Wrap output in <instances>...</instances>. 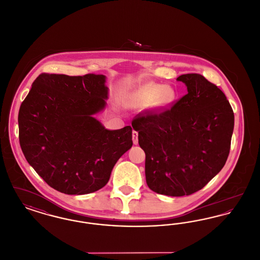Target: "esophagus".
<instances>
[{
  "label": "esophagus",
  "mask_w": 260,
  "mask_h": 260,
  "mask_svg": "<svg viewBox=\"0 0 260 260\" xmlns=\"http://www.w3.org/2000/svg\"><path fill=\"white\" fill-rule=\"evenodd\" d=\"M133 141H134V144H137L138 143V133L136 131L133 132Z\"/></svg>",
  "instance_id": "obj_1"
}]
</instances>
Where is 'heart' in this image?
Wrapping results in <instances>:
<instances>
[{"instance_id": "obj_1", "label": "heart", "mask_w": 260, "mask_h": 260, "mask_svg": "<svg viewBox=\"0 0 260 260\" xmlns=\"http://www.w3.org/2000/svg\"><path fill=\"white\" fill-rule=\"evenodd\" d=\"M173 95V91L171 87L158 84H148L127 99L126 105L134 109L145 108L156 101L157 103H165L172 99Z\"/></svg>"}]
</instances>
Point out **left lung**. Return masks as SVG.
Returning <instances> with one entry per match:
<instances>
[{"label": "left lung", "mask_w": 260, "mask_h": 260, "mask_svg": "<svg viewBox=\"0 0 260 260\" xmlns=\"http://www.w3.org/2000/svg\"><path fill=\"white\" fill-rule=\"evenodd\" d=\"M188 92L170 108L144 111L132 122L145 152L149 188L161 195H191L227 161L234 112L222 90L204 76L181 75Z\"/></svg>", "instance_id": "8db88e82"}]
</instances>
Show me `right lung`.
Listing matches in <instances>:
<instances>
[{
  "label": "right lung",
  "mask_w": 260,
  "mask_h": 260,
  "mask_svg": "<svg viewBox=\"0 0 260 260\" xmlns=\"http://www.w3.org/2000/svg\"><path fill=\"white\" fill-rule=\"evenodd\" d=\"M104 75H39L18 113L25 158L47 184L68 195L107 184L133 146V128L108 131L93 114L105 107Z\"/></svg>",
  "instance_id": "obj_1"
}]
</instances>
